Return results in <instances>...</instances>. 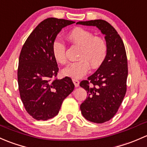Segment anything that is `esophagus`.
<instances>
[{
  "instance_id": "1",
  "label": "esophagus",
  "mask_w": 147,
  "mask_h": 147,
  "mask_svg": "<svg viewBox=\"0 0 147 147\" xmlns=\"http://www.w3.org/2000/svg\"><path fill=\"white\" fill-rule=\"evenodd\" d=\"M72 81H73V83L74 84V85H75L76 87H78V86H79V81H78V80L73 78V79H72Z\"/></svg>"
}]
</instances>
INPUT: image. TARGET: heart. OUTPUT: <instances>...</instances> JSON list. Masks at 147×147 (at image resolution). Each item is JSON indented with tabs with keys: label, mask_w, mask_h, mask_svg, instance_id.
Segmentation results:
<instances>
[{
	"label": "heart",
	"mask_w": 147,
	"mask_h": 147,
	"mask_svg": "<svg viewBox=\"0 0 147 147\" xmlns=\"http://www.w3.org/2000/svg\"><path fill=\"white\" fill-rule=\"evenodd\" d=\"M68 37L74 43L81 47L77 61L71 63L62 70L65 76L78 79L82 78L88 71L90 64L92 68H97L105 61L107 54L105 41L100 37L93 36L87 30L76 28L68 34ZM52 54L57 62L64 64L67 62L66 45L61 39L56 38L51 46Z\"/></svg>",
	"instance_id": "obj_1"
}]
</instances>
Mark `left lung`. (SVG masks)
<instances>
[{"label": "left lung", "instance_id": "1", "mask_svg": "<svg viewBox=\"0 0 147 147\" xmlns=\"http://www.w3.org/2000/svg\"><path fill=\"white\" fill-rule=\"evenodd\" d=\"M78 25L96 26L105 35L107 54L105 61L80 86L88 97L80 106L83 116L95 123L110 120L117 113L127 91V59L122 40L115 29L103 20L80 21Z\"/></svg>", "mask_w": 147, "mask_h": 147}]
</instances>
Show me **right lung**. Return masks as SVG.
<instances>
[{
  "label": "right lung",
  "mask_w": 147,
  "mask_h": 147,
  "mask_svg": "<svg viewBox=\"0 0 147 147\" xmlns=\"http://www.w3.org/2000/svg\"><path fill=\"white\" fill-rule=\"evenodd\" d=\"M75 22L49 18L41 22L21 49L18 69L20 95L25 110L37 120L59 113L63 100L74 89L71 78H56L59 71L52 43L61 29Z\"/></svg>",
  "instance_id": "obj_1"
}]
</instances>
